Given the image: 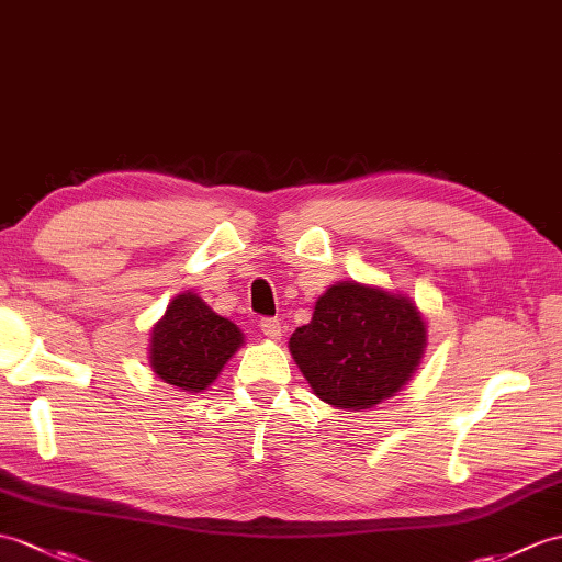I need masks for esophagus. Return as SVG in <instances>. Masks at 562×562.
<instances>
[{
	"label": "esophagus",
	"instance_id": "1",
	"mask_svg": "<svg viewBox=\"0 0 562 562\" xmlns=\"http://www.w3.org/2000/svg\"><path fill=\"white\" fill-rule=\"evenodd\" d=\"M260 330H263V335L270 337V340H280L282 325L278 318H260Z\"/></svg>",
	"mask_w": 562,
	"mask_h": 562
}]
</instances>
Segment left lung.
Instances as JSON below:
<instances>
[{
	"label": "left lung",
	"instance_id": "left-lung-1",
	"mask_svg": "<svg viewBox=\"0 0 562 562\" xmlns=\"http://www.w3.org/2000/svg\"><path fill=\"white\" fill-rule=\"evenodd\" d=\"M426 325L407 296L357 282L333 284L290 351L323 402L369 409L393 397L419 367Z\"/></svg>",
	"mask_w": 562,
	"mask_h": 562
}]
</instances>
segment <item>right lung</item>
Returning <instances> with one entry per match:
<instances>
[{
	"label": "right lung",
	"instance_id": "add662e5",
	"mask_svg": "<svg viewBox=\"0 0 562 562\" xmlns=\"http://www.w3.org/2000/svg\"><path fill=\"white\" fill-rule=\"evenodd\" d=\"M239 345L237 325L217 316L201 296L187 292L167 306L165 318L153 328L150 367L165 383L201 393Z\"/></svg>",
	"mask_w": 562,
	"mask_h": 562
}]
</instances>
